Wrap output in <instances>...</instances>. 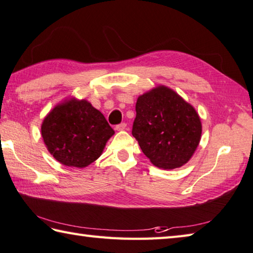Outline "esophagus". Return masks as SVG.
<instances>
[{
    "label": "esophagus",
    "mask_w": 253,
    "mask_h": 253,
    "mask_svg": "<svg viewBox=\"0 0 253 253\" xmlns=\"http://www.w3.org/2000/svg\"><path fill=\"white\" fill-rule=\"evenodd\" d=\"M126 123H125V122L116 126V130L117 131H123V130H126Z\"/></svg>",
    "instance_id": "1"
}]
</instances>
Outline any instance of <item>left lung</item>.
Listing matches in <instances>:
<instances>
[{
  "instance_id": "8db88e82",
  "label": "left lung",
  "mask_w": 253,
  "mask_h": 253,
  "mask_svg": "<svg viewBox=\"0 0 253 253\" xmlns=\"http://www.w3.org/2000/svg\"><path fill=\"white\" fill-rule=\"evenodd\" d=\"M132 135L157 168L187 163L197 149L202 123L197 112L173 90L160 85L137 98Z\"/></svg>"
}]
</instances>
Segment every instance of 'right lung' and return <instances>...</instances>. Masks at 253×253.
<instances>
[{"label": "right lung", "mask_w": 253, "mask_h": 253, "mask_svg": "<svg viewBox=\"0 0 253 253\" xmlns=\"http://www.w3.org/2000/svg\"><path fill=\"white\" fill-rule=\"evenodd\" d=\"M113 134L103 114L85 100H69L55 107L42 125L50 154L73 168H85L96 161Z\"/></svg>", "instance_id": "right-lung-1"}]
</instances>
